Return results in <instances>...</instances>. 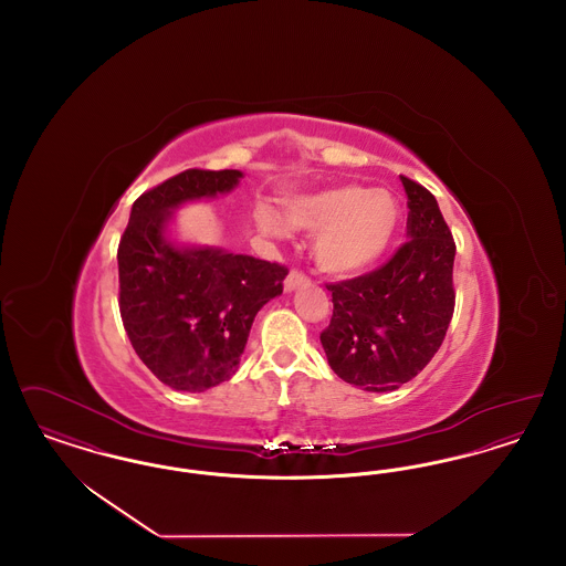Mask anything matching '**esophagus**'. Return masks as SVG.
<instances>
[{"mask_svg":"<svg viewBox=\"0 0 566 566\" xmlns=\"http://www.w3.org/2000/svg\"><path fill=\"white\" fill-rule=\"evenodd\" d=\"M305 282H310V277H307L303 271L291 270L289 271V275H286V280H284V291L291 293V291H295L296 286H301V284H305Z\"/></svg>","mask_w":566,"mask_h":566,"instance_id":"esophagus-1","label":"esophagus"}]
</instances>
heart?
Masks as SVG:
<instances>
[{"mask_svg":"<svg viewBox=\"0 0 566 566\" xmlns=\"http://www.w3.org/2000/svg\"><path fill=\"white\" fill-rule=\"evenodd\" d=\"M256 224L273 238L293 229L316 233L314 256L328 273L367 270L388 250L399 227L397 199L384 189L342 185L291 199L284 218L270 206H256Z\"/></svg>","mask_w":566,"mask_h":566,"instance_id":"b5f03b06","label":"heart"}]
</instances>
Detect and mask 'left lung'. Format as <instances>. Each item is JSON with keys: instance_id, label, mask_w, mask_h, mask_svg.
<instances>
[{"instance_id": "8db88e82", "label": "left lung", "mask_w": 566, "mask_h": 566, "mask_svg": "<svg viewBox=\"0 0 566 566\" xmlns=\"http://www.w3.org/2000/svg\"><path fill=\"white\" fill-rule=\"evenodd\" d=\"M409 240L377 270L326 284L331 323L321 333L331 369L369 392L418 376L454 314L457 243L431 190L401 176Z\"/></svg>"}]
</instances>
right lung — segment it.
<instances>
[{
  "label": "right lung",
  "instance_id": "obj_1",
  "mask_svg": "<svg viewBox=\"0 0 566 566\" xmlns=\"http://www.w3.org/2000/svg\"><path fill=\"white\" fill-rule=\"evenodd\" d=\"M238 169H187L135 199L118 243V307L142 363L163 384L203 392L240 365L259 310L289 270L220 248H176L165 224L182 201L238 187Z\"/></svg>",
  "mask_w": 566,
  "mask_h": 566
}]
</instances>
